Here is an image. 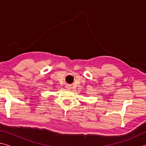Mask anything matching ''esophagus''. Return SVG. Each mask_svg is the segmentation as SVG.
Returning a JSON list of instances; mask_svg holds the SVG:
<instances>
[{"label": "esophagus", "instance_id": "obj_1", "mask_svg": "<svg viewBox=\"0 0 146 146\" xmlns=\"http://www.w3.org/2000/svg\"><path fill=\"white\" fill-rule=\"evenodd\" d=\"M66 88H68V90H70V89L71 88V86H70V85H67V86H66Z\"/></svg>", "mask_w": 146, "mask_h": 146}]
</instances>
